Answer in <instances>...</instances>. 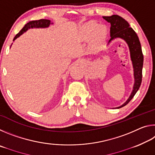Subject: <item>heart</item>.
Returning <instances> with one entry per match:
<instances>
[{
    "label": "heart",
    "instance_id": "1",
    "mask_svg": "<svg viewBox=\"0 0 155 155\" xmlns=\"http://www.w3.org/2000/svg\"><path fill=\"white\" fill-rule=\"evenodd\" d=\"M83 32L87 38L94 37V42L96 44L103 43L107 36V29L104 25H99L94 22H87L83 28Z\"/></svg>",
    "mask_w": 155,
    "mask_h": 155
}]
</instances>
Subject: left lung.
Returning a JSON list of instances; mask_svg holds the SVG:
<instances>
[{
    "instance_id": "left-lung-1",
    "label": "left lung",
    "mask_w": 155,
    "mask_h": 155,
    "mask_svg": "<svg viewBox=\"0 0 155 155\" xmlns=\"http://www.w3.org/2000/svg\"><path fill=\"white\" fill-rule=\"evenodd\" d=\"M103 18L111 24V28H110L111 39L109 42L115 38H121L127 43L129 48L130 59L133 64V71H134L135 83L133 85V90L127 101L122 105L117 107V109H119L127 105L140 89L142 80L143 56L138 36L135 31L130 27V25L127 20L117 15L103 16Z\"/></svg>"
}]
</instances>
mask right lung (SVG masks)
<instances>
[{"label":"right lung","mask_w":155,"mask_h":155,"mask_svg":"<svg viewBox=\"0 0 155 155\" xmlns=\"http://www.w3.org/2000/svg\"><path fill=\"white\" fill-rule=\"evenodd\" d=\"M51 24H52V23L51 22V20H46V19H41V20H38L30 21L29 22H28L27 24H26L25 25V27L22 28V30H21L20 32L15 36V38H14V41L15 40V39L18 38V37L22 35V33L26 32V31H27L28 28H46V27H48Z\"/></svg>","instance_id":"add662e5"}]
</instances>
